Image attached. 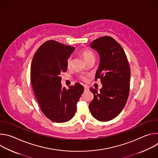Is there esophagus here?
Returning <instances> with one entry per match:
<instances>
[{
	"label": "esophagus",
	"mask_w": 158,
	"mask_h": 158,
	"mask_svg": "<svg viewBox=\"0 0 158 158\" xmlns=\"http://www.w3.org/2000/svg\"><path fill=\"white\" fill-rule=\"evenodd\" d=\"M84 91H86L87 90H89V87L87 85H84Z\"/></svg>",
	"instance_id": "1"
}]
</instances>
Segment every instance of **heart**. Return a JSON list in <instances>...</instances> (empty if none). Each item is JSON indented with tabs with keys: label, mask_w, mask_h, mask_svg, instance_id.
<instances>
[{
	"label": "heart",
	"mask_w": 158,
	"mask_h": 158,
	"mask_svg": "<svg viewBox=\"0 0 158 158\" xmlns=\"http://www.w3.org/2000/svg\"><path fill=\"white\" fill-rule=\"evenodd\" d=\"M80 53L87 62H88L89 60H91L92 59H95V56L91 51L88 50V49H84V50H82ZM71 64H72V57H69L67 60V66L68 67H70ZM80 79L83 81H86L87 79V77L85 75H81L80 76Z\"/></svg>",
	"instance_id": "1"
}]
</instances>
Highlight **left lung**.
I'll use <instances>...</instances> for the list:
<instances>
[{"label":"left lung","instance_id":"left-lung-1","mask_svg":"<svg viewBox=\"0 0 158 158\" xmlns=\"http://www.w3.org/2000/svg\"><path fill=\"white\" fill-rule=\"evenodd\" d=\"M90 46L99 55L96 79H101L102 87L99 92L90 88L94 99L89 104V110L97 120L109 121L119 114L127 102L130 67L123 48L112 37H100L90 44Z\"/></svg>","mask_w":158,"mask_h":158}]
</instances>
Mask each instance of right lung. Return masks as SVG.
<instances>
[{
  "label": "right lung",
  "mask_w": 158,
  "mask_h": 158,
  "mask_svg": "<svg viewBox=\"0 0 158 158\" xmlns=\"http://www.w3.org/2000/svg\"><path fill=\"white\" fill-rule=\"evenodd\" d=\"M74 49L50 40L39 47L32 61L31 79L36 99L44 115L56 123H65L74 117L84 91L79 83L68 89L60 83V73L67 71V60Z\"/></svg>",
  "instance_id": "1"
}]
</instances>
